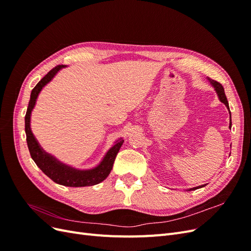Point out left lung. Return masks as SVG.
<instances>
[{
  "label": "left lung",
  "instance_id": "8db88e82",
  "mask_svg": "<svg viewBox=\"0 0 251 251\" xmlns=\"http://www.w3.org/2000/svg\"><path fill=\"white\" fill-rule=\"evenodd\" d=\"M208 80H209V82L211 83V86L215 88V90H216V92H217V94H218V97H219V100H221V102H223L226 107H227V109L229 110V107H228V101H227V98H226V95H225V92H224V88H223V86L221 85V83L220 82H218V81H216V80H214V79H211V78H207ZM229 127H231V115H230V124H229ZM203 186H205V185H201V186H198V187H194V188H192V189H189V191H195V189H197V188H200V187H203Z\"/></svg>",
  "mask_w": 251,
  "mask_h": 251
}]
</instances>
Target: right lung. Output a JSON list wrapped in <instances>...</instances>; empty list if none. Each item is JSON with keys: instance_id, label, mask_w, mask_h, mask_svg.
I'll return each instance as SVG.
<instances>
[{"instance_id": "obj_1", "label": "right lung", "mask_w": 251, "mask_h": 251, "mask_svg": "<svg viewBox=\"0 0 251 251\" xmlns=\"http://www.w3.org/2000/svg\"><path fill=\"white\" fill-rule=\"evenodd\" d=\"M65 66L58 65L53 68L45 76L39 81V83L33 88L30 95V100L25 116V132H26V140L27 146L30 151V155L33 159L35 164L39 166L42 172L47 175V176L54 181L55 183L70 186V187H81V186H91L100 183L105 178L109 176L113 169V163L115 161V158L118 154L119 149L124 143L123 139H119L115 142V144L107 151V154L103 157L102 161L98 164L96 168L91 170H76L71 168L69 165H66L58 161L56 158L46 153L35 139L30 127V117H31V112L34 108L36 98L39 96L42 89L47 85V83L55 76V74L64 68Z\"/></svg>"}]
</instances>
